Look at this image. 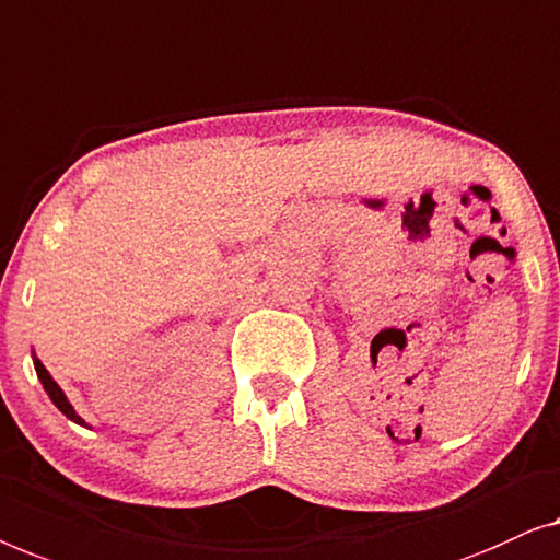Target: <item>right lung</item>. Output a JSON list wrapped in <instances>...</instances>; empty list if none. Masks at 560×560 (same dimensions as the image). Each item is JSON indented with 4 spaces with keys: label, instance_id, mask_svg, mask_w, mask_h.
<instances>
[{
    "label": "right lung",
    "instance_id": "1",
    "mask_svg": "<svg viewBox=\"0 0 560 560\" xmlns=\"http://www.w3.org/2000/svg\"><path fill=\"white\" fill-rule=\"evenodd\" d=\"M33 362H35L37 377H40V383H43V388H45V393H47V396H50V400H52V404H55V406H58V411H60V413H66L70 421H75V423H78V427H85V421L81 419V416H78V413H75V408H73V406H70V400H68V396H66V393H62V388H60V385L52 381V375H50V373H47V370H45V365H43V362H40V360H37L35 355H33Z\"/></svg>",
    "mask_w": 560,
    "mask_h": 560
}]
</instances>
